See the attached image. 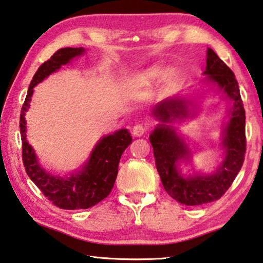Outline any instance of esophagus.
<instances>
[{"instance_id":"34e87169","label":"esophagus","mask_w":263,"mask_h":263,"mask_svg":"<svg viewBox=\"0 0 263 263\" xmlns=\"http://www.w3.org/2000/svg\"><path fill=\"white\" fill-rule=\"evenodd\" d=\"M145 132H147V126H144V124L142 123H137L135 124L134 128H133L132 133L134 136H142Z\"/></svg>"}]
</instances>
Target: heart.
<instances>
[{"label": "heart", "mask_w": 263, "mask_h": 263, "mask_svg": "<svg viewBox=\"0 0 263 263\" xmlns=\"http://www.w3.org/2000/svg\"><path fill=\"white\" fill-rule=\"evenodd\" d=\"M161 76V70L158 67H152L144 72L143 78L148 81H154L156 80L158 77Z\"/></svg>", "instance_id": "obj_1"}]
</instances>
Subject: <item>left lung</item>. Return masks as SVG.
Segmentation results:
<instances>
[{
    "instance_id": "1",
    "label": "left lung",
    "mask_w": 263,
    "mask_h": 263,
    "mask_svg": "<svg viewBox=\"0 0 263 263\" xmlns=\"http://www.w3.org/2000/svg\"><path fill=\"white\" fill-rule=\"evenodd\" d=\"M204 74L208 76L206 80L217 84L219 89L233 101L231 119L223 129L221 142L225 160L218 170L212 175L184 177L177 167V162L187 158L190 152L174 128L165 123L189 115V102L182 98L166 99L155 107L154 115L162 123L149 136L157 171L167 195L178 203L190 206L220 199L240 171L246 154V115L234 73L212 49H209Z\"/></svg>"
}]
</instances>
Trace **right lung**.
I'll list each match as a JSON object with an SVG mask.
<instances>
[{
    "label": "right lung",
    "instance_id": "add662e5",
    "mask_svg": "<svg viewBox=\"0 0 263 263\" xmlns=\"http://www.w3.org/2000/svg\"><path fill=\"white\" fill-rule=\"evenodd\" d=\"M84 51L83 47L59 49L49 60L42 64L29 86L20 118L22 158L25 171L43 195L57 208L64 210L89 209L105 199L114 186L120 158L132 143V136L127 129H120L114 134L102 137L93 149L89 160L83 169L70 177L50 175L38 163L34 150L29 144L25 135L27 122L24 115L30 106L33 87L51 73L59 70L62 65H66L71 59L83 54Z\"/></svg>",
    "mask_w": 263,
    "mask_h": 263
}]
</instances>
